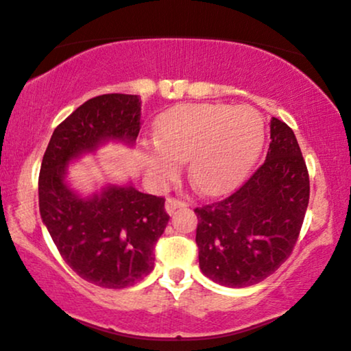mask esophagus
<instances>
[{"mask_svg": "<svg viewBox=\"0 0 351 351\" xmlns=\"http://www.w3.org/2000/svg\"><path fill=\"white\" fill-rule=\"evenodd\" d=\"M181 206H187V202L176 199V197H167V202H165L167 213L171 215L176 208H181Z\"/></svg>", "mask_w": 351, "mask_h": 351, "instance_id": "esophagus-1", "label": "esophagus"}]
</instances>
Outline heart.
Returning a JSON list of instances; mask_svg holds the SVG:
<instances>
[{"instance_id":"b5f03b06","label":"heart","mask_w":351,"mask_h":351,"mask_svg":"<svg viewBox=\"0 0 351 351\" xmlns=\"http://www.w3.org/2000/svg\"><path fill=\"white\" fill-rule=\"evenodd\" d=\"M263 140L264 122L254 108L182 105L162 117L160 145L152 146L147 160L159 178H173L180 169L176 160H189L191 181L199 191L219 195L243 180Z\"/></svg>"}]
</instances>
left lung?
I'll return each mask as SVG.
<instances>
[{"mask_svg":"<svg viewBox=\"0 0 351 351\" xmlns=\"http://www.w3.org/2000/svg\"><path fill=\"white\" fill-rule=\"evenodd\" d=\"M267 157L226 199L197 206L199 264L215 283L246 288L293 253L310 197L308 170L294 132L270 121Z\"/></svg>","mask_w":351,"mask_h":351,"instance_id":"obj_1","label":"left lung"}]
</instances>
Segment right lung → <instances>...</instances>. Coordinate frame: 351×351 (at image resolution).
<instances>
[{
    "label": "right lung",
    "instance_id": "1",
    "mask_svg": "<svg viewBox=\"0 0 351 351\" xmlns=\"http://www.w3.org/2000/svg\"><path fill=\"white\" fill-rule=\"evenodd\" d=\"M138 133L136 95L93 97L57 125L39 170V211L58 253L81 278L108 289L135 285L154 269V246L170 219L165 199L132 186L81 199L66 187L65 170L101 141H135Z\"/></svg>",
    "mask_w": 351,
    "mask_h": 351
}]
</instances>
